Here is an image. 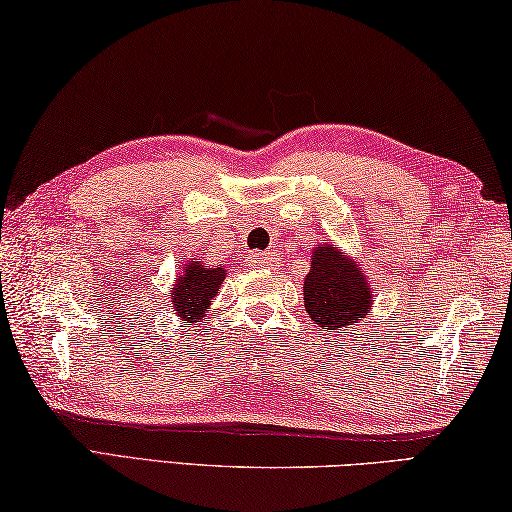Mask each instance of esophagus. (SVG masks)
I'll return each instance as SVG.
<instances>
[{"label":"esophagus","mask_w":512,"mask_h":512,"mask_svg":"<svg viewBox=\"0 0 512 512\" xmlns=\"http://www.w3.org/2000/svg\"><path fill=\"white\" fill-rule=\"evenodd\" d=\"M248 264L253 268H273L277 264V255L271 250L268 253H253L248 257Z\"/></svg>","instance_id":"34e87169"}]
</instances>
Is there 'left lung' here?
Returning a JSON list of instances; mask_svg holds the SVG:
<instances>
[{
	"instance_id": "left-lung-1",
	"label": "left lung",
	"mask_w": 512,
	"mask_h": 512,
	"mask_svg": "<svg viewBox=\"0 0 512 512\" xmlns=\"http://www.w3.org/2000/svg\"><path fill=\"white\" fill-rule=\"evenodd\" d=\"M302 293L304 309L313 324L338 333L367 318L371 304L376 302L365 266L342 253V248L329 239H322V244L313 248Z\"/></svg>"
}]
</instances>
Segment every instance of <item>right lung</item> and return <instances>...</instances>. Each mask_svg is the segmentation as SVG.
<instances>
[{
    "label": "right lung",
    "mask_w": 512,
    "mask_h": 512,
    "mask_svg": "<svg viewBox=\"0 0 512 512\" xmlns=\"http://www.w3.org/2000/svg\"><path fill=\"white\" fill-rule=\"evenodd\" d=\"M226 275V266H208L201 259L181 264V271L174 277L170 291V302L176 315L185 322H201L206 318Z\"/></svg>",
    "instance_id": "obj_1"
}]
</instances>
